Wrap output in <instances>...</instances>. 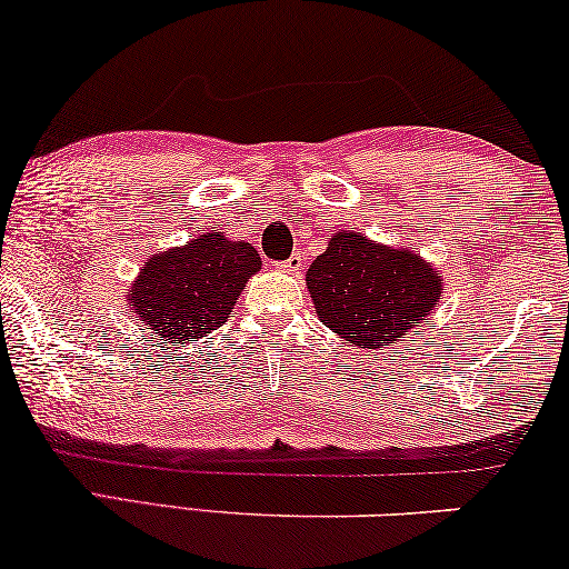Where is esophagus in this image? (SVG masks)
Masks as SVG:
<instances>
[{"instance_id":"esophagus-1","label":"esophagus","mask_w":569,"mask_h":569,"mask_svg":"<svg viewBox=\"0 0 569 569\" xmlns=\"http://www.w3.org/2000/svg\"><path fill=\"white\" fill-rule=\"evenodd\" d=\"M301 268H303V260H301V256H291V258H288V260L283 262V266H281L283 273H288V276H296V273H299Z\"/></svg>"}]
</instances>
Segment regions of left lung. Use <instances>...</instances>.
I'll return each mask as SVG.
<instances>
[{"label":"left lung","mask_w":569,"mask_h":569,"mask_svg":"<svg viewBox=\"0 0 569 569\" xmlns=\"http://www.w3.org/2000/svg\"><path fill=\"white\" fill-rule=\"evenodd\" d=\"M319 321L362 350L391 347L435 311L445 278L417 250L339 230L307 270Z\"/></svg>","instance_id":"left-lung-1"}]
</instances>
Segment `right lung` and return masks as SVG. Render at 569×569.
Here are the masks:
<instances>
[{
  "label": "right lung",
  "mask_w": 569,
  "mask_h": 569,
  "mask_svg": "<svg viewBox=\"0 0 569 569\" xmlns=\"http://www.w3.org/2000/svg\"><path fill=\"white\" fill-rule=\"evenodd\" d=\"M260 266L250 242L203 232L181 248L150 256L127 288V309L150 337H163V345L199 342L230 319Z\"/></svg>",
  "instance_id": "1"
}]
</instances>
